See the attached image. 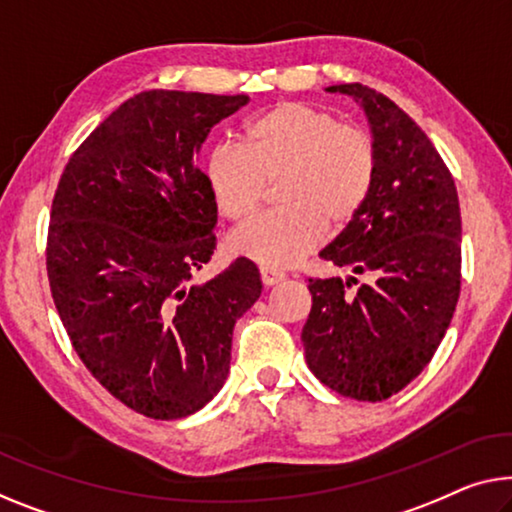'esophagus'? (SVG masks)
Returning <instances> with one entry per match:
<instances>
[{
  "label": "esophagus",
  "instance_id": "esophagus-1",
  "mask_svg": "<svg viewBox=\"0 0 512 512\" xmlns=\"http://www.w3.org/2000/svg\"><path fill=\"white\" fill-rule=\"evenodd\" d=\"M259 278H262L264 287H273V285H278V282L285 280V273L269 269V266H262V269H259Z\"/></svg>",
  "mask_w": 512,
  "mask_h": 512
}]
</instances>
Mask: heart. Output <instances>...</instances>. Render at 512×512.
I'll list each match as a JSON object with an SVG mask.
<instances>
[{"label":"heart","mask_w":512,"mask_h":512,"mask_svg":"<svg viewBox=\"0 0 512 512\" xmlns=\"http://www.w3.org/2000/svg\"><path fill=\"white\" fill-rule=\"evenodd\" d=\"M204 183L218 211L246 223L278 183V211L236 232L230 250L269 269L301 262L368 202L377 179L372 135L329 110L285 101L243 126L241 147L220 144L204 160Z\"/></svg>","instance_id":"b5f03b06"}]
</instances>
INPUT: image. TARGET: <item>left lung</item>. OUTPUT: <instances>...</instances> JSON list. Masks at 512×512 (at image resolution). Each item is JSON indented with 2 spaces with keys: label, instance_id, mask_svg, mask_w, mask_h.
<instances>
[{
  "label": "left lung",
  "instance_id": "8db88e82",
  "mask_svg": "<svg viewBox=\"0 0 512 512\" xmlns=\"http://www.w3.org/2000/svg\"><path fill=\"white\" fill-rule=\"evenodd\" d=\"M370 121L377 179L361 213L319 257L352 271L310 278L312 308L301 340L324 386L361 402L400 393L432 361L451 324L462 278V218L455 181L421 126L391 98L358 85ZM356 275L369 278L363 286ZM357 284L354 295L346 289Z\"/></svg>",
  "mask_w": 512,
  "mask_h": 512
}]
</instances>
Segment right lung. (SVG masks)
I'll return each mask as SVG.
<instances>
[{
	"mask_svg": "<svg viewBox=\"0 0 512 512\" xmlns=\"http://www.w3.org/2000/svg\"><path fill=\"white\" fill-rule=\"evenodd\" d=\"M248 101L128 98L68 158L52 200L45 266L61 324L91 375L156 421L195 414L223 388L236 319L262 294L246 257L193 282L218 220L197 154Z\"/></svg>",
	"mask_w": 512,
	"mask_h": 512,
	"instance_id": "obj_1",
	"label": "right lung"
}]
</instances>
